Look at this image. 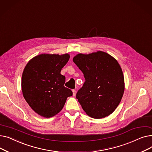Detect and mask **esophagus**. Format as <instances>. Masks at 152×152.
<instances>
[{
    "label": "esophagus",
    "mask_w": 152,
    "mask_h": 152,
    "mask_svg": "<svg viewBox=\"0 0 152 152\" xmlns=\"http://www.w3.org/2000/svg\"><path fill=\"white\" fill-rule=\"evenodd\" d=\"M73 91V96L75 97V95H76V90H75V89H73V91Z\"/></svg>",
    "instance_id": "34e87169"
}]
</instances>
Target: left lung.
Returning <instances> with one entry per match:
<instances>
[{
    "label": "left lung",
    "mask_w": 152,
    "mask_h": 152,
    "mask_svg": "<svg viewBox=\"0 0 152 152\" xmlns=\"http://www.w3.org/2000/svg\"><path fill=\"white\" fill-rule=\"evenodd\" d=\"M73 60L86 80L76 94L83 110L95 119L111 115L120 103L124 91V75L118 61L103 51L78 53Z\"/></svg>",
    "instance_id": "8db88e82"
}]
</instances>
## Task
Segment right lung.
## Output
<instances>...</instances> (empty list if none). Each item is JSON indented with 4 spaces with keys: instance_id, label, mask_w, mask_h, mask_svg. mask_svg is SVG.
Instances as JSON below:
<instances>
[{
    "instance_id": "add662e5",
    "label": "right lung",
    "mask_w": 152,
    "mask_h": 152,
    "mask_svg": "<svg viewBox=\"0 0 152 152\" xmlns=\"http://www.w3.org/2000/svg\"><path fill=\"white\" fill-rule=\"evenodd\" d=\"M68 53H42L31 59L24 68L21 90L29 107L39 115L50 118L62 110L73 92L64 84L61 69L68 61Z\"/></svg>"
}]
</instances>
